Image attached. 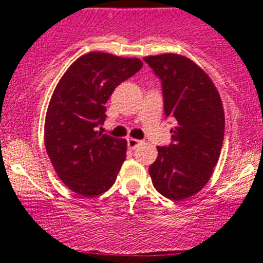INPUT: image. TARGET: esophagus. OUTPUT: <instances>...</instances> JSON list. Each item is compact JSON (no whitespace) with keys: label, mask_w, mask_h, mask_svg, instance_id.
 <instances>
[{"label":"esophagus","mask_w":263,"mask_h":263,"mask_svg":"<svg viewBox=\"0 0 263 263\" xmlns=\"http://www.w3.org/2000/svg\"><path fill=\"white\" fill-rule=\"evenodd\" d=\"M139 143H141V141H139V139L127 138V147L129 148H136Z\"/></svg>","instance_id":"34e87169"}]
</instances>
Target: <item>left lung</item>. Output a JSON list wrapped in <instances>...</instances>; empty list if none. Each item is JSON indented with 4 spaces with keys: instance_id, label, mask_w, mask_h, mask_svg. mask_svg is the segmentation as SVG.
I'll return each mask as SVG.
<instances>
[{
    "instance_id": "obj_1",
    "label": "left lung",
    "mask_w": 263,
    "mask_h": 263,
    "mask_svg": "<svg viewBox=\"0 0 263 263\" xmlns=\"http://www.w3.org/2000/svg\"><path fill=\"white\" fill-rule=\"evenodd\" d=\"M143 60L162 80L164 113L176 122L173 143L158 146L148 173L159 194L183 200L208 183L220 158L225 129L221 97L210 76L183 55L162 53Z\"/></svg>"
}]
</instances>
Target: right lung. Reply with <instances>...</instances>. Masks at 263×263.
Returning <instances> with one entry per match:
<instances>
[{
  "label": "right lung",
  "instance_id": "right-lung-1",
  "mask_svg": "<svg viewBox=\"0 0 263 263\" xmlns=\"http://www.w3.org/2000/svg\"><path fill=\"white\" fill-rule=\"evenodd\" d=\"M137 58L88 52L72 63L51 96L45 146L53 170L76 194L93 197L115 184L126 159V139L97 130L115 88L142 68Z\"/></svg>",
  "mask_w": 263,
  "mask_h": 263
}]
</instances>
